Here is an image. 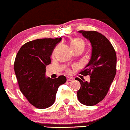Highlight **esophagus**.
I'll return each mask as SVG.
<instances>
[{
  "instance_id": "esophagus-1",
  "label": "esophagus",
  "mask_w": 130,
  "mask_h": 130,
  "mask_svg": "<svg viewBox=\"0 0 130 130\" xmlns=\"http://www.w3.org/2000/svg\"><path fill=\"white\" fill-rule=\"evenodd\" d=\"M74 80V79L73 77H67V81H73Z\"/></svg>"
}]
</instances>
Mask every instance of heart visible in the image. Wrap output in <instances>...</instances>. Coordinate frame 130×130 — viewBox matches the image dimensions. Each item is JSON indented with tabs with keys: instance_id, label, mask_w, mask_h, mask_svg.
I'll return each mask as SVG.
<instances>
[{
	"instance_id": "b5f03b06",
	"label": "heart",
	"mask_w": 130,
	"mask_h": 130,
	"mask_svg": "<svg viewBox=\"0 0 130 130\" xmlns=\"http://www.w3.org/2000/svg\"><path fill=\"white\" fill-rule=\"evenodd\" d=\"M70 45L72 49H73V51H74L75 49H77V48L85 47V41L83 39H81L78 38V37H76V38L73 39L71 41Z\"/></svg>"
}]
</instances>
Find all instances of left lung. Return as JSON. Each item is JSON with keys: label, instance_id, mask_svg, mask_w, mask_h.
I'll use <instances>...</instances> for the list:
<instances>
[{"label": "left lung", "instance_id": "1", "mask_svg": "<svg viewBox=\"0 0 130 130\" xmlns=\"http://www.w3.org/2000/svg\"><path fill=\"white\" fill-rule=\"evenodd\" d=\"M90 41L92 54L88 65L79 74L90 76L87 82L79 77L81 88L77 92L78 100L83 105H96L102 101L108 93L116 73V54L109 40L97 31L79 30Z\"/></svg>", "mask_w": 130, "mask_h": 130}]
</instances>
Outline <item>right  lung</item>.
Listing matches in <instances>:
<instances>
[{"mask_svg":"<svg viewBox=\"0 0 130 130\" xmlns=\"http://www.w3.org/2000/svg\"><path fill=\"white\" fill-rule=\"evenodd\" d=\"M39 39L24 44L16 55L14 71L19 89L29 103L39 109L54 104L59 86L66 81L64 76L45 77V67L51 64V56L56 45L61 41Z\"/></svg>","mask_w":130,"mask_h":130,"instance_id":"1","label":"right lung"}]
</instances>
